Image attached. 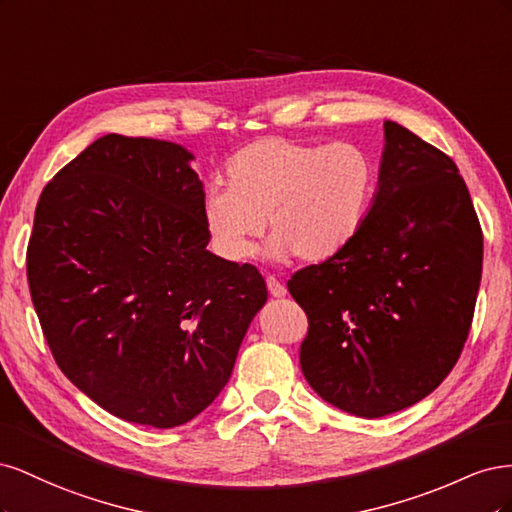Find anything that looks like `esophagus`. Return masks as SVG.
Returning a JSON list of instances; mask_svg holds the SVG:
<instances>
[{
    "label": "esophagus",
    "mask_w": 512,
    "mask_h": 512,
    "mask_svg": "<svg viewBox=\"0 0 512 512\" xmlns=\"http://www.w3.org/2000/svg\"><path fill=\"white\" fill-rule=\"evenodd\" d=\"M267 288H269L271 297H275V299H280V297H284V294H286V286L280 280H275L273 275L267 277Z\"/></svg>",
    "instance_id": "esophagus-1"
}]
</instances>
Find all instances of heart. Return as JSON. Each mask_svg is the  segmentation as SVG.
<instances>
[{
    "mask_svg": "<svg viewBox=\"0 0 512 512\" xmlns=\"http://www.w3.org/2000/svg\"><path fill=\"white\" fill-rule=\"evenodd\" d=\"M226 179L207 190L203 220L215 250L232 262L254 256L267 220L275 235L269 258L329 260L359 235L376 190L374 160L363 147L282 136L237 151Z\"/></svg>",
    "mask_w": 512,
    "mask_h": 512,
    "instance_id": "b5f03b06",
    "label": "heart"
}]
</instances>
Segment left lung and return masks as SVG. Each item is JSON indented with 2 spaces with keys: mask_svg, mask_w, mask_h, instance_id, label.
<instances>
[{
  "mask_svg": "<svg viewBox=\"0 0 512 512\" xmlns=\"http://www.w3.org/2000/svg\"><path fill=\"white\" fill-rule=\"evenodd\" d=\"M483 271V232L455 162L384 121L378 190L344 252L292 275L307 314L301 369L363 418L414 406L451 374Z\"/></svg>",
  "mask_w": 512,
  "mask_h": 512,
  "instance_id": "8db88e82",
  "label": "left lung"
}]
</instances>
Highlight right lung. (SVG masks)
<instances>
[{"instance_id":"add662e5","label":"right lung","mask_w":512,"mask_h":512,"mask_svg":"<svg viewBox=\"0 0 512 512\" xmlns=\"http://www.w3.org/2000/svg\"><path fill=\"white\" fill-rule=\"evenodd\" d=\"M192 153L106 134L46 183L27 280L59 369L123 421L170 429L226 386L267 303L256 267L207 250Z\"/></svg>"}]
</instances>
